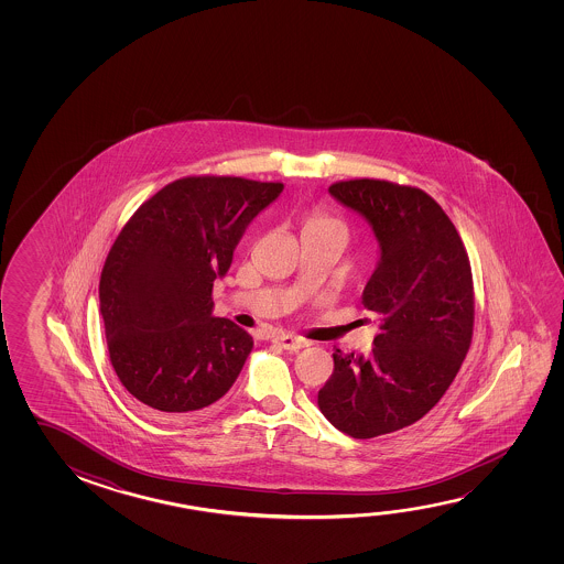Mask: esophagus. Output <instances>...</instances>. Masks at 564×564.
<instances>
[{
	"label": "esophagus",
	"instance_id": "1",
	"mask_svg": "<svg viewBox=\"0 0 564 564\" xmlns=\"http://www.w3.org/2000/svg\"><path fill=\"white\" fill-rule=\"evenodd\" d=\"M275 341H278L281 348H285L289 351H299L301 348H306L311 341L305 340L303 336H296L291 333H278L275 334Z\"/></svg>",
	"mask_w": 564,
	"mask_h": 564
}]
</instances>
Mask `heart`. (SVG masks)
Masks as SVG:
<instances>
[{
  "instance_id": "heart-1",
  "label": "heart",
  "mask_w": 564,
  "mask_h": 564,
  "mask_svg": "<svg viewBox=\"0 0 564 564\" xmlns=\"http://www.w3.org/2000/svg\"><path fill=\"white\" fill-rule=\"evenodd\" d=\"M308 226H336V224L333 223V220H328V218H324V216H311L308 220H306V228Z\"/></svg>"
}]
</instances>
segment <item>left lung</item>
<instances>
[{
  "label": "left lung",
  "instance_id": "obj_1",
  "mask_svg": "<svg viewBox=\"0 0 564 564\" xmlns=\"http://www.w3.org/2000/svg\"><path fill=\"white\" fill-rule=\"evenodd\" d=\"M328 193L364 216L378 240L361 303L381 324L370 356L334 348L318 406L341 433L373 438L425 416L460 370L474 328L470 259L451 218L421 188L354 178Z\"/></svg>",
  "mask_w": 564,
  "mask_h": 564
}]
</instances>
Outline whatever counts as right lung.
Here are the masks:
<instances>
[{
    "label": "right lung",
    "instance_id": "1",
    "mask_svg": "<svg viewBox=\"0 0 564 564\" xmlns=\"http://www.w3.org/2000/svg\"><path fill=\"white\" fill-rule=\"evenodd\" d=\"M281 191L241 176L178 178L141 204L113 241L100 278L110 361L155 415H196L240 376L253 340L213 316L214 281Z\"/></svg>",
    "mask_w": 564,
    "mask_h": 564
}]
</instances>
